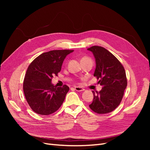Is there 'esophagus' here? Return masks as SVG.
Listing matches in <instances>:
<instances>
[{
	"mask_svg": "<svg viewBox=\"0 0 150 150\" xmlns=\"http://www.w3.org/2000/svg\"><path fill=\"white\" fill-rule=\"evenodd\" d=\"M74 89L76 91H83L84 90V88H81V87H78V86H77V87H74Z\"/></svg>",
	"mask_w": 150,
	"mask_h": 150,
	"instance_id": "obj_1",
	"label": "esophagus"
}]
</instances>
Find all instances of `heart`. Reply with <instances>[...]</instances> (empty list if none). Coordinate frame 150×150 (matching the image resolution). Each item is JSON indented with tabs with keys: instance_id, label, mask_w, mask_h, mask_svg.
<instances>
[{
	"instance_id": "obj_1",
	"label": "heart",
	"mask_w": 150,
	"mask_h": 150,
	"mask_svg": "<svg viewBox=\"0 0 150 150\" xmlns=\"http://www.w3.org/2000/svg\"><path fill=\"white\" fill-rule=\"evenodd\" d=\"M86 60H91V59L88 57H83L82 59H81V61H86Z\"/></svg>"
}]
</instances>
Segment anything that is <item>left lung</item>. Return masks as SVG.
<instances>
[{
	"label": "left lung",
	"mask_w": 150,
	"mask_h": 150,
	"mask_svg": "<svg viewBox=\"0 0 150 150\" xmlns=\"http://www.w3.org/2000/svg\"><path fill=\"white\" fill-rule=\"evenodd\" d=\"M96 61L94 76L100 79L103 86L99 92L94 91V98L89 106L98 114H106L119 106L127 86L125 70L118 59L107 49L94 46L88 49Z\"/></svg>",
	"instance_id": "left-lung-1"
}]
</instances>
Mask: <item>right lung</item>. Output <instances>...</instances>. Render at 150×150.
I'll return each instance as SVG.
<instances>
[{"label":"right lung","mask_w":150,"mask_h":150,"mask_svg":"<svg viewBox=\"0 0 150 150\" xmlns=\"http://www.w3.org/2000/svg\"><path fill=\"white\" fill-rule=\"evenodd\" d=\"M73 50H54L40 54L27 70L23 90L27 101L35 112L49 115L56 112L64 101L69 88L57 87L52 83L54 75L61 70L66 57Z\"/></svg>","instance_id":"1"}]
</instances>
